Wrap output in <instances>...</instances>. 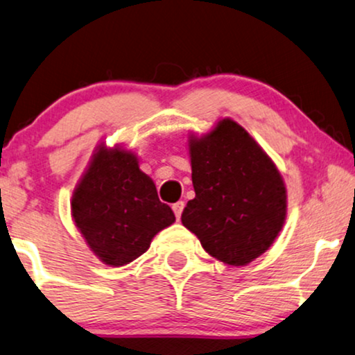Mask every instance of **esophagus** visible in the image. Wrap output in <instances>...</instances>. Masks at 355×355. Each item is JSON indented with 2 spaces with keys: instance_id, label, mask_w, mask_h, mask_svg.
Returning a JSON list of instances; mask_svg holds the SVG:
<instances>
[{
  "instance_id": "1",
  "label": "esophagus",
  "mask_w": 355,
  "mask_h": 355,
  "mask_svg": "<svg viewBox=\"0 0 355 355\" xmlns=\"http://www.w3.org/2000/svg\"><path fill=\"white\" fill-rule=\"evenodd\" d=\"M183 207H185V202H183V201L175 202V205L172 206V209H173V212H175V217H177V219H180V217H182Z\"/></svg>"
}]
</instances>
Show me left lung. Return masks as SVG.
<instances>
[{"mask_svg":"<svg viewBox=\"0 0 355 355\" xmlns=\"http://www.w3.org/2000/svg\"><path fill=\"white\" fill-rule=\"evenodd\" d=\"M191 180L182 224L212 258L245 266L269 250L287 216V190L272 159L232 118L188 136Z\"/></svg>","mask_w":355,"mask_h":355,"instance_id":"obj_1","label":"left lung"}]
</instances>
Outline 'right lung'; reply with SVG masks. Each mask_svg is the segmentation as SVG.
I'll return each instance as SVG.
<instances>
[{"label":"right lung","mask_w":355,"mask_h":355,"mask_svg":"<svg viewBox=\"0 0 355 355\" xmlns=\"http://www.w3.org/2000/svg\"><path fill=\"white\" fill-rule=\"evenodd\" d=\"M71 216L103 264L125 266L148 252L160 230L175 222L159 201L153 178L131 149L101 143L71 198Z\"/></svg>","instance_id":"obj_1"}]
</instances>
